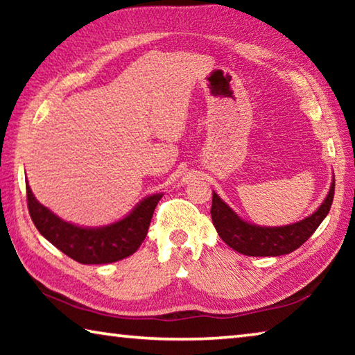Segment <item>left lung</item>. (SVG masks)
Listing matches in <instances>:
<instances>
[{
  "mask_svg": "<svg viewBox=\"0 0 355 355\" xmlns=\"http://www.w3.org/2000/svg\"><path fill=\"white\" fill-rule=\"evenodd\" d=\"M335 177H332L326 199L307 218L294 224L280 227H264L250 224L238 216L213 191L211 219L222 241L233 250L249 257H279L291 254L313 235L332 207Z\"/></svg>",
  "mask_w": 355,
  "mask_h": 355,
  "instance_id": "left-lung-1",
  "label": "left lung"
}]
</instances>
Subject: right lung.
Returning <instances> with one entry per match:
<instances>
[{"label": "right lung", "instance_id": "obj_1", "mask_svg": "<svg viewBox=\"0 0 355 355\" xmlns=\"http://www.w3.org/2000/svg\"><path fill=\"white\" fill-rule=\"evenodd\" d=\"M28 209L40 235L65 255L83 264H107L123 260L139 249L150 220L163 194L142 199L131 211L112 224L83 227L64 220L35 199L26 182Z\"/></svg>", "mask_w": 355, "mask_h": 355}]
</instances>
